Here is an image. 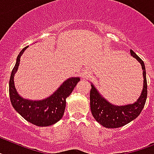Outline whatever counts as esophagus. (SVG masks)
Returning a JSON list of instances; mask_svg holds the SVG:
<instances>
[{"label":"esophagus","mask_w":154,"mask_h":154,"mask_svg":"<svg viewBox=\"0 0 154 154\" xmlns=\"http://www.w3.org/2000/svg\"><path fill=\"white\" fill-rule=\"evenodd\" d=\"M91 72L89 69H84L81 72V78L83 80H86L91 76Z\"/></svg>","instance_id":"obj_1"}]
</instances>
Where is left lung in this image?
<instances>
[{"instance_id":"8db88e82","label":"left lung","mask_w":154,"mask_h":154,"mask_svg":"<svg viewBox=\"0 0 154 154\" xmlns=\"http://www.w3.org/2000/svg\"><path fill=\"white\" fill-rule=\"evenodd\" d=\"M131 55L140 63L143 69V86L140 96L131 104L116 105L109 102L95 86L91 82V90L90 94L91 109L96 121L107 128H117L123 127L138 117L144 108L147 97V81L144 62L133 50Z\"/></svg>"}]
</instances>
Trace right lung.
I'll use <instances>...</instances> for the list:
<instances>
[{"mask_svg":"<svg viewBox=\"0 0 154 154\" xmlns=\"http://www.w3.org/2000/svg\"><path fill=\"white\" fill-rule=\"evenodd\" d=\"M28 48L21 50L16 58L9 80V95L11 103L18 113L26 121L39 127H47L55 124L63 117L66 107V99L73 91L80 81L79 77H70L63 81L57 91L46 98L30 100L20 96L14 82V77L20 63V57Z\"/></svg>","mask_w":154,"mask_h":154,"instance_id":"obj_1","label":"right lung"}]
</instances>
